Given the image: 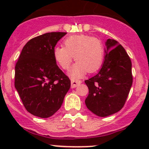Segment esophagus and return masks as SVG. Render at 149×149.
I'll use <instances>...</instances> for the list:
<instances>
[{"instance_id":"34e87169","label":"esophagus","mask_w":149,"mask_h":149,"mask_svg":"<svg viewBox=\"0 0 149 149\" xmlns=\"http://www.w3.org/2000/svg\"><path fill=\"white\" fill-rule=\"evenodd\" d=\"M71 88H76L77 86H78V85H79L80 83H82V81L79 80H74V79H73V78H71Z\"/></svg>"}]
</instances>
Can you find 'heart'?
Listing matches in <instances>:
<instances>
[{"label": "heart", "mask_w": 149, "mask_h": 149, "mask_svg": "<svg viewBox=\"0 0 149 149\" xmlns=\"http://www.w3.org/2000/svg\"><path fill=\"white\" fill-rule=\"evenodd\" d=\"M64 47H55L53 49L54 60L63 69L67 70L73 57L77 62L70 71V76L80 78L88 71L94 73L102 66L104 59V47L99 38L91 36L79 34L66 38Z\"/></svg>", "instance_id": "heart-1"}]
</instances>
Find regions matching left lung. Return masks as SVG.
<instances>
[{
	"instance_id": "obj_1",
	"label": "left lung",
	"mask_w": 149,
	"mask_h": 149,
	"mask_svg": "<svg viewBox=\"0 0 149 149\" xmlns=\"http://www.w3.org/2000/svg\"><path fill=\"white\" fill-rule=\"evenodd\" d=\"M105 59L97 74L85 80L89 94L85 102L90 111L107 117L125 104L132 85V62L122 45L113 39L105 42Z\"/></svg>"
}]
</instances>
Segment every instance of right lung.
Wrapping results in <instances>:
<instances>
[{"label":"right lung","mask_w":149,"mask_h":149,"mask_svg":"<svg viewBox=\"0 0 149 149\" xmlns=\"http://www.w3.org/2000/svg\"><path fill=\"white\" fill-rule=\"evenodd\" d=\"M66 32L33 38L24 46L15 66V87L32 115L49 118L60 109L71 80L56 64L53 49Z\"/></svg>","instance_id":"obj_1"}]
</instances>
